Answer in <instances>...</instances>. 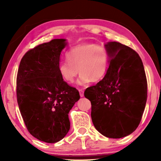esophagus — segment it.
I'll return each instance as SVG.
<instances>
[{"mask_svg":"<svg viewBox=\"0 0 161 161\" xmlns=\"http://www.w3.org/2000/svg\"><path fill=\"white\" fill-rule=\"evenodd\" d=\"M79 93H80V96L81 97H83V96H84V91H83V89H79Z\"/></svg>","mask_w":161,"mask_h":161,"instance_id":"obj_1","label":"esophagus"}]
</instances>
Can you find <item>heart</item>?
<instances>
[{"label": "heart", "instance_id": "1", "mask_svg": "<svg viewBox=\"0 0 161 161\" xmlns=\"http://www.w3.org/2000/svg\"><path fill=\"white\" fill-rule=\"evenodd\" d=\"M67 61L59 63L61 78L67 83L74 82L80 72L78 83L85 85L98 82L106 75L109 67V53L104 46L84 42L72 47L65 54Z\"/></svg>", "mask_w": 161, "mask_h": 161}]
</instances>
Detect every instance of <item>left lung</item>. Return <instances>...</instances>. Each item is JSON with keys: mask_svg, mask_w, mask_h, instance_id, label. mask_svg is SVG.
<instances>
[{"mask_svg": "<svg viewBox=\"0 0 161 161\" xmlns=\"http://www.w3.org/2000/svg\"><path fill=\"white\" fill-rule=\"evenodd\" d=\"M109 67L105 78L86 89L91 101L92 122L105 137L120 138L133 133L142 120L147 98V81L140 56L116 42L105 45Z\"/></svg>", "mask_w": 161, "mask_h": 161, "instance_id": "8db88e82", "label": "left lung"}]
</instances>
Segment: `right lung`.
<instances>
[{"label":"right lung","instance_id":"1","mask_svg":"<svg viewBox=\"0 0 161 161\" xmlns=\"http://www.w3.org/2000/svg\"><path fill=\"white\" fill-rule=\"evenodd\" d=\"M64 39H52L28 50L17 75V100L28 130L39 141L56 143L70 128L68 114L79 92L61 78L58 67Z\"/></svg>","mask_w":161,"mask_h":161}]
</instances>
